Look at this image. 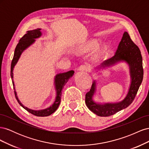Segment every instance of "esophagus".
I'll list each match as a JSON object with an SVG mask.
<instances>
[{"label":"esophagus","instance_id":"obj_1","mask_svg":"<svg viewBox=\"0 0 149 149\" xmlns=\"http://www.w3.org/2000/svg\"><path fill=\"white\" fill-rule=\"evenodd\" d=\"M91 70V67L88 65H81L79 68V70L81 71H89Z\"/></svg>","mask_w":149,"mask_h":149}]
</instances>
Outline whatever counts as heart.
<instances>
[{"label":"heart","instance_id":"heart-1","mask_svg":"<svg viewBox=\"0 0 149 149\" xmlns=\"http://www.w3.org/2000/svg\"><path fill=\"white\" fill-rule=\"evenodd\" d=\"M98 45V43L96 40H91V41L89 42L86 44L84 47V51H92L93 49H95Z\"/></svg>","mask_w":149,"mask_h":149}]
</instances>
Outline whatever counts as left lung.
<instances>
[{
    "label": "left lung",
    "instance_id": "left-lung-1",
    "mask_svg": "<svg viewBox=\"0 0 149 149\" xmlns=\"http://www.w3.org/2000/svg\"><path fill=\"white\" fill-rule=\"evenodd\" d=\"M120 61H125L129 65L131 79L127 94L123 101L116 103L104 104L94 102L93 97L96 92V81H94L90 91L86 94V104L90 111L99 116H110L127 107L133 102L142 82L143 70L141 53L127 31L124 33L114 55L103 61L100 66L97 67V69L109 67Z\"/></svg>",
    "mask_w": 149,
    "mask_h": 149
}]
</instances>
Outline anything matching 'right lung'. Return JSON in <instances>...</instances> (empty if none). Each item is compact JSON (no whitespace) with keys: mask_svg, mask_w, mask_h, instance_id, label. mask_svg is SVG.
<instances>
[{"mask_svg":"<svg viewBox=\"0 0 149 149\" xmlns=\"http://www.w3.org/2000/svg\"><path fill=\"white\" fill-rule=\"evenodd\" d=\"M40 29H35L33 30H29L26 31V33L25 34L23 37H22L20 40L19 43L17 44V45L15 49L14 52V55H13V59L11 63V69H10V76L12 80V83L13 86V89H14V93L15 96L17 99L18 102L19 103V104L24 107L25 110L29 112L30 113L32 114L33 115H35L36 116H39V117H45L48 116L53 114L54 112H55L56 110L58 109V106H59L60 102H61V91L63 88H64L65 84L68 82V81L69 79L73 76L74 74V71L73 70L69 71L66 73H59L57 74L55 76V89L56 91V96L55 98V101H54L53 104L49 106L46 109H42V110H32L29 109L28 107H25L21 102L19 101V98L17 97V93L15 91V89L14 88V82L13 81V68L17 64L18 62V60H19L21 54L22 53L25 49L29 47L31 45H32L35 42V38H38L42 36V32L40 31Z\"/></svg>","mask_w":149,"mask_h":149,"instance_id":"obj_1","label":"right lung"}]
</instances>
